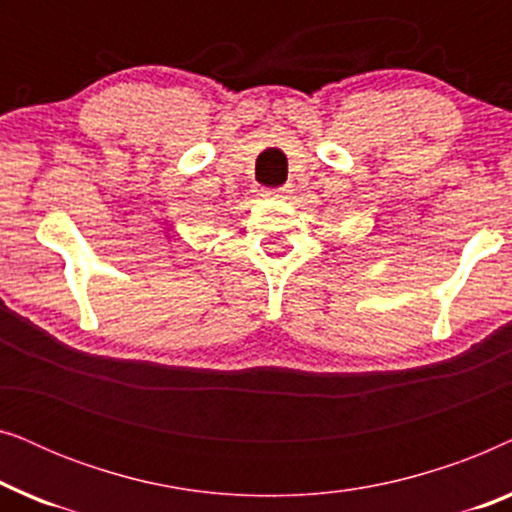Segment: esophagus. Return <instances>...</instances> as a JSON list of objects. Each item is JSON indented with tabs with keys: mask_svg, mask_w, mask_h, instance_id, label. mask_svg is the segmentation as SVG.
<instances>
[{
	"mask_svg": "<svg viewBox=\"0 0 512 512\" xmlns=\"http://www.w3.org/2000/svg\"><path fill=\"white\" fill-rule=\"evenodd\" d=\"M289 186H282V188H275V191H265L268 198H289Z\"/></svg>",
	"mask_w": 512,
	"mask_h": 512,
	"instance_id": "34e87169",
	"label": "esophagus"
}]
</instances>
